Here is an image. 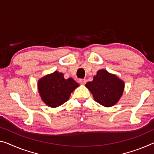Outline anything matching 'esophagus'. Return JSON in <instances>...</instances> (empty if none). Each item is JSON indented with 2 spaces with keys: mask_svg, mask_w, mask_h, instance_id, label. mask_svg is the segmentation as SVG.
<instances>
[{
  "mask_svg": "<svg viewBox=\"0 0 154 154\" xmlns=\"http://www.w3.org/2000/svg\"><path fill=\"white\" fill-rule=\"evenodd\" d=\"M79 82L81 85H85V83H86V80H85V79H80Z\"/></svg>",
  "mask_w": 154,
  "mask_h": 154,
  "instance_id": "1",
  "label": "esophagus"
}]
</instances>
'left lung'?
Segmentation results:
<instances>
[{"label":"left lung","mask_w":154,"mask_h":154,"mask_svg":"<svg viewBox=\"0 0 154 154\" xmlns=\"http://www.w3.org/2000/svg\"><path fill=\"white\" fill-rule=\"evenodd\" d=\"M85 87L91 91L97 103L106 107H112L122 96L125 88L124 81L116 75L109 73L105 69L98 71L91 82Z\"/></svg>","instance_id":"left-lung-1"}]
</instances>
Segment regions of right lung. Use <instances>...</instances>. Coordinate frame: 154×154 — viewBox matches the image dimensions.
<instances>
[{"instance_id": "1", "label": "right lung", "mask_w": 154, "mask_h": 154, "mask_svg": "<svg viewBox=\"0 0 154 154\" xmlns=\"http://www.w3.org/2000/svg\"><path fill=\"white\" fill-rule=\"evenodd\" d=\"M79 85L69 78L65 79L63 73L57 71L39 79L38 89L42 100L49 107L55 108L69 100L71 94Z\"/></svg>"}]
</instances>
